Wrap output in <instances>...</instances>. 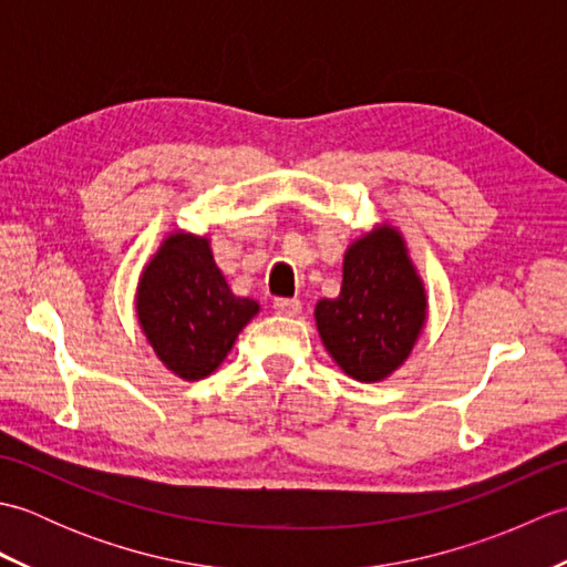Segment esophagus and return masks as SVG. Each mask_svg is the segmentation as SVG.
<instances>
[{
    "instance_id": "esophagus-1",
    "label": "esophagus",
    "mask_w": 567,
    "mask_h": 567,
    "mask_svg": "<svg viewBox=\"0 0 567 567\" xmlns=\"http://www.w3.org/2000/svg\"><path fill=\"white\" fill-rule=\"evenodd\" d=\"M272 309L280 317H297L299 311H302V302H299V299H275Z\"/></svg>"
}]
</instances>
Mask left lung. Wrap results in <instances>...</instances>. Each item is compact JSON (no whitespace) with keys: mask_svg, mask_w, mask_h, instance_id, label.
I'll return each mask as SVG.
<instances>
[{"mask_svg":"<svg viewBox=\"0 0 567 567\" xmlns=\"http://www.w3.org/2000/svg\"><path fill=\"white\" fill-rule=\"evenodd\" d=\"M426 307L402 234L382 224L348 246L341 295L319 299L315 317L336 365L358 382H380L412 353Z\"/></svg>","mask_w":567,"mask_h":567,"instance_id":"8db88e82","label":"left lung"}]
</instances>
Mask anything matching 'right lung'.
<instances>
[{
	"label": "right lung",
	"instance_id": "1",
	"mask_svg": "<svg viewBox=\"0 0 567 567\" xmlns=\"http://www.w3.org/2000/svg\"><path fill=\"white\" fill-rule=\"evenodd\" d=\"M258 311L256 299L231 292L207 236L171 234L141 272V329L161 363L189 382L212 375L224 363Z\"/></svg>",
	"mask_w": 567,
	"mask_h": 567
}]
</instances>
